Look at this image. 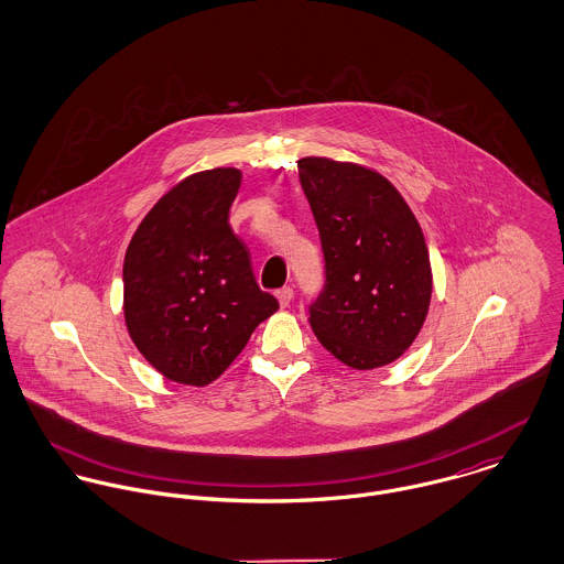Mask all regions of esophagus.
Returning <instances> with one entry per match:
<instances>
[{
  "mask_svg": "<svg viewBox=\"0 0 564 564\" xmlns=\"http://www.w3.org/2000/svg\"><path fill=\"white\" fill-rule=\"evenodd\" d=\"M275 297H278L280 306L286 308V306L293 302V289H291V286H284V289H280V291L275 293Z\"/></svg>",
  "mask_w": 564,
  "mask_h": 564,
  "instance_id": "34e87169",
  "label": "esophagus"
}]
</instances>
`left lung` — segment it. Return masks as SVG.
Masks as SVG:
<instances>
[{"mask_svg": "<svg viewBox=\"0 0 564 564\" xmlns=\"http://www.w3.org/2000/svg\"><path fill=\"white\" fill-rule=\"evenodd\" d=\"M297 171L325 258V289L311 306L313 332L351 369L391 365L430 311L432 267L421 226L376 169L306 156Z\"/></svg>", "mask_w": 564, "mask_h": 564, "instance_id": "obj_1", "label": "left lung"}]
</instances>
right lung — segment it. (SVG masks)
<instances>
[{"label":"right lung","instance_id":"add662e5","mask_svg":"<svg viewBox=\"0 0 564 564\" xmlns=\"http://www.w3.org/2000/svg\"><path fill=\"white\" fill-rule=\"evenodd\" d=\"M241 180L235 166L186 175L145 215L126 251L128 334L177 384L215 382L278 311V300L258 289L249 251L228 224Z\"/></svg>","mask_w":564,"mask_h":564}]
</instances>
